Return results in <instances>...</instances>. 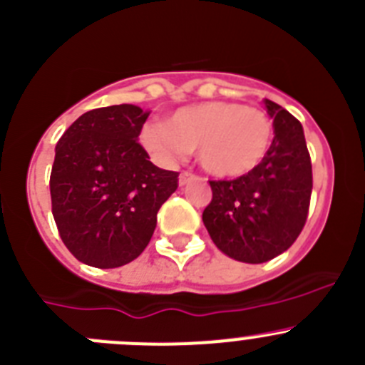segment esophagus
Returning a JSON list of instances; mask_svg holds the SVG:
<instances>
[{"instance_id":"1","label":"esophagus","mask_w":365,"mask_h":365,"mask_svg":"<svg viewBox=\"0 0 365 365\" xmlns=\"http://www.w3.org/2000/svg\"><path fill=\"white\" fill-rule=\"evenodd\" d=\"M196 178H198V176L192 175V173L182 171V173H180L178 183H180V187H183V185H187V183H189V182H192V180H196Z\"/></svg>"}]
</instances>
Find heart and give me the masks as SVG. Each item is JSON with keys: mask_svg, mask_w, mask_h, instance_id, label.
Masks as SVG:
<instances>
[{"mask_svg": "<svg viewBox=\"0 0 365 365\" xmlns=\"http://www.w3.org/2000/svg\"><path fill=\"white\" fill-rule=\"evenodd\" d=\"M274 125L259 108L240 102H203L175 111L165 124L142 129V145L160 162L198 153L200 165L216 178L255 171L270 151Z\"/></svg>", "mask_w": 365, "mask_h": 365, "instance_id": "1", "label": "heart"}]
</instances>
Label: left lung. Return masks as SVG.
<instances>
[{
    "instance_id": "8db88e82",
    "label": "left lung",
    "mask_w": 365,
    "mask_h": 365,
    "mask_svg": "<svg viewBox=\"0 0 365 365\" xmlns=\"http://www.w3.org/2000/svg\"><path fill=\"white\" fill-rule=\"evenodd\" d=\"M274 118L270 151L255 171L234 180H210L212 200L203 223L223 254L264 263L295 243L308 217L312 160L297 118L264 98Z\"/></svg>"
}]
</instances>
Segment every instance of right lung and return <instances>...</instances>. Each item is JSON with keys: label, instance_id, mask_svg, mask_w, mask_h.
Listing matches in <instances>:
<instances>
[{"label": "right lung", "instance_id": "obj_1", "mask_svg": "<svg viewBox=\"0 0 365 365\" xmlns=\"http://www.w3.org/2000/svg\"><path fill=\"white\" fill-rule=\"evenodd\" d=\"M149 113L133 104L81 115L56 145L52 214L68 250L84 264L117 268L144 252L178 173L149 162L140 144Z\"/></svg>", "mask_w": 365, "mask_h": 365}]
</instances>
